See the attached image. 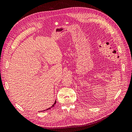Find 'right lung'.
Instances as JSON below:
<instances>
[{"mask_svg":"<svg viewBox=\"0 0 132 132\" xmlns=\"http://www.w3.org/2000/svg\"><path fill=\"white\" fill-rule=\"evenodd\" d=\"M56 104V101H55V102H54V104H53V105L51 107V108H48L47 109H46V110H43V111H45V110H48V109H50L51 108H52V107H53L54 106V105Z\"/></svg>","mask_w":132,"mask_h":132,"instance_id":"right-lung-1","label":"right lung"}]
</instances>
